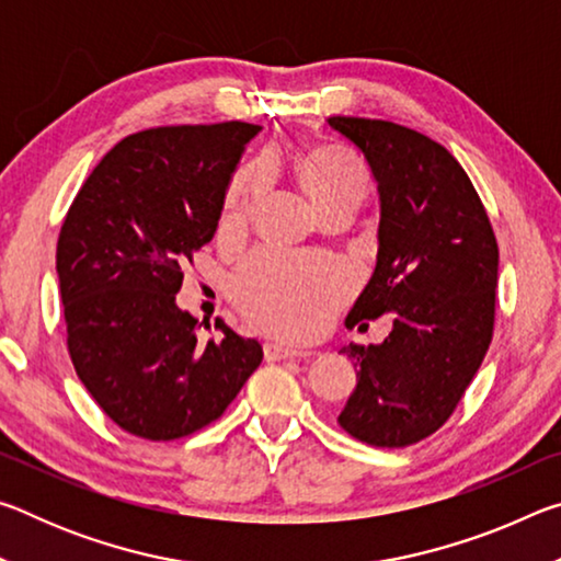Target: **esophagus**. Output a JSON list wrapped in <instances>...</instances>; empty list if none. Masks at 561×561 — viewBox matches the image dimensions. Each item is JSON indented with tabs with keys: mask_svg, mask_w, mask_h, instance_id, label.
I'll return each instance as SVG.
<instances>
[{
	"mask_svg": "<svg viewBox=\"0 0 561 561\" xmlns=\"http://www.w3.org/2000/svg\"><path fill=\"white\" fill-rule=\"evenodd\" d=\"M264 356H267V360L309 358L311 351H301V348H294V346H284V344H279V341H270V344H264Z\"/></svg>",
	"mask_w": 561,
	"mask_h": 561,
	"instance_id": "obj_1",
	"label": "esophagus"
}]
</instances>
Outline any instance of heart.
<instances>
[{
	"mask_svg": "<svg viewBox=\"0 0 561 561\" xmlns=\"http://www.w3.org/2000/svg\"><path fill=\"white\" fill-rule=\"evenodd\" d=\"M299 178L319 210L341 201H364L368 173L360 160L339 146H317L301 153ZM267 187V168L252 163L232 178L222 222L237 227ZM351 279L336 262L277 250H260L234 272L232 294L254 324L289 339H311L329 327L344 304Z\"/></svg>",
	"mask_w": 561,
	"mask_h": 561,
	"instance_id": "obj_1",
	"label": "heart"
}]
</instances>
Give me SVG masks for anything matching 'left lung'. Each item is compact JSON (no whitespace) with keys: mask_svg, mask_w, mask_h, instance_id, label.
<instances>
[{"mask_svg":"<svg viewBox=\"0 0 561 561\" xmlns=\"http://www.w3.org/2000/svg\"><path fill=\"white\" fill-rule=\"evenodd\" d=\"M381 195L378 257L346 324L391 314L383 344L344 351L356 391L339 425L376 448L428 438L453 415L495 327L497 240L478 190L440 144L391 121L331 116Z\"/></svg>","mask_w":561,"mask_h":561,"instance_id":"8db88e82","label":"left lung"}]
</instances>
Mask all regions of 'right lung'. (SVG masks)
I'll list each match as a JSON object with an SVG mask.
<instances>
[{
	"mask_svg": "<svg viewBox=\"0 0 561 561\" xmlns=\"http://www.w3.org/2000/svg\"><path fill=\"white\" fill-rule=\"evenodd\" d=\"M260 126H160L123 138L81 185L56 244L66 346L113 423L175 440L217 421L262 364L222 324L203 344L178 309L183 267L213 240L227 185Z\"/></svg>",
	"mask_w": 561,
	"mask_h": 561,
	"instance_id": "add662e5",
	"label": "right lung"
}]
</instances>
